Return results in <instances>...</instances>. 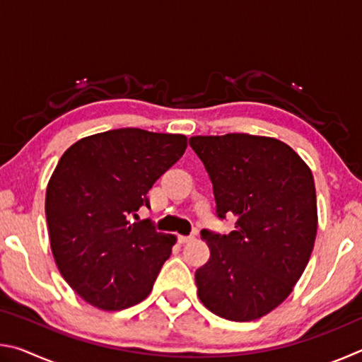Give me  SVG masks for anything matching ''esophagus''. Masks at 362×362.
I'll list each match as a JSON object with an SVG mask.
<instances>
[{
	"label": "esophagus",
	"instance_id": "obj_1",
	"mask_svg": "<svg viewBox=\"0 0 362 362\" xmlns=\"http://www.w3.org/2000/svg\"><path fill=\"white\" fill-rule=\"evenodd\" d=\"M193 240H194V236H193V235H189V236H183V235H180V236H179V241H180L182 244L189 243V241H193Z\"/></svg>",
	"mask_w": 362,
	"mask_h": 362
}]
</instances>
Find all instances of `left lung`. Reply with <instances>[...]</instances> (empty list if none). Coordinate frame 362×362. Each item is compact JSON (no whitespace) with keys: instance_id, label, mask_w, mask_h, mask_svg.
Here are the masks:
<instances>
[{"instance_id":"left-lung-1","label":"left lung","mask_w":362,"mask_h":362,"mask_svg":"<svg viewBox=\"0 0 362 362\" xmlns=\"http://www.w3.org/2000/svg\"><path fill=\"white\" fill-rule=\"evenodd\" d=\"M189 146L209 174L218 218H236L228 235L201 231L211 257L194 273L198 297L223 320H259L289 297L310 260L317 230L313 174L278 139L196 136Z\"/></svg>"}]
</instances>
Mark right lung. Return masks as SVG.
I'll list each match as a JSON object with an SVG mask.
<instances>
[{
  "mask_svg": "<svg viewBox=\"0 0 362 362\" xmlns=\"http://www.w3.org/2000/svg\"><path fill=\"white\" fill-rule=\"evenodd\" d=\"M187 137L137 127L84 137L66 150L47 183L46 220L64 279L97 308L118 311L148 297L174 235L150 220L148 189L182 158Z\"/></svg>",
  "mask_w": 362,
  "mask_h": 362,
  "instance_id": "right-lung-1",
  "label": "right lung"
}]
</instances>
